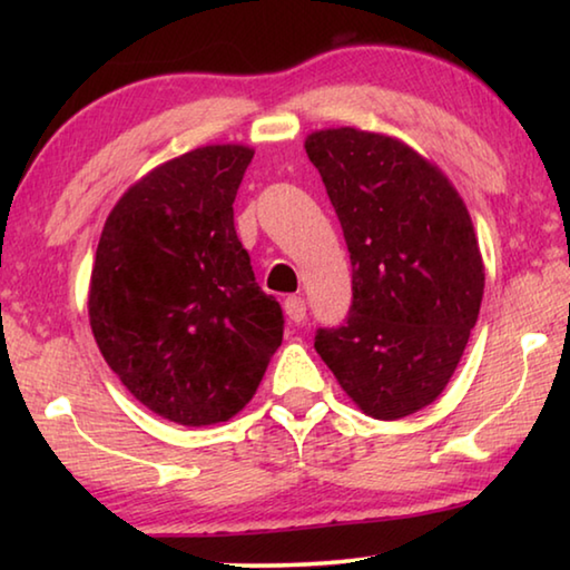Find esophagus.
Instances as JSON below:
<instances>
[{
    "mask_svg": "<svg viewBox=\"0 0 570 570\" xmlns=\"http://www.w3.org/2000/svg\"><path fill=\"white\" fill-rule=\"evenodd\" d=\"M284 312H286V316H288V320H292L294 324L304 322V316H306V302H304L302 296H288L286 302H284Z\"/></svg>",
    "mask_w": 570,
    "mask_h": 570,
    "instance_id": "34e87169",
    "label": "esophagus"
}]
</instances>
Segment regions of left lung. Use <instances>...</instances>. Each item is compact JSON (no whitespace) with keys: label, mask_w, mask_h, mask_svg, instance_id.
Wrapping results in <instances>:
<instances>
[{"label":"left lung","mask_w":570,"mask_h":570,"mask_svg":"<svg viewBox=\"0 0 570 570\" xmlns=\"http://www.w3.org/2000/svg\"><path fill=\"white\" fill-rule=\"evenodd\" d=\"M352 258V308L316 352L356 407L400 420L435 402L478 322L485 264L438 163L387 132L306 135Z\"/></svg>","instance_id":"1"}]
</instances>
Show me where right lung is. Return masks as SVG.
Instances as JSON below:
<instances>
[{
    "label": "right lung",
    "mask_w": 570,
    "mask_h": 570,
    "mask_svg": "<svg viewBox=\"0 0 570 570\" xmlns=\"http://www.w3.org/2000/svg\"><path fill=\"white\" fill-rule=\"evenodd\" d=\"M250 158L244 142H216L160 163L112 206L95 250L100 354L135 400L186 428L244 410L284 336L234 228Z\"/></svg>",
    "instance_id": "1"
}]
</instances>
